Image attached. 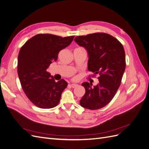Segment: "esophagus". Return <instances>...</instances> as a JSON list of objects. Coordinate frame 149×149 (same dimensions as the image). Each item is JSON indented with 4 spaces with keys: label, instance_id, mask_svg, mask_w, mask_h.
Wrapping results in <instances>:
<instances>
[{
    "label": "esophagus",
    "instance_id": "esophagus-1",
    "mask_svg": "<svg viewBox=\"0 0 149 149\" xmlns=\"http://www.w3.org/2000/svg\"><path fill=\"white\" fill-rule=\"evenodd\" d=\"M70 86H71V88H74L77 87L78 85V84H70Z\"/></svg>",
    "mask_w": 149,
    "mask_h": 149
}]
</instances>
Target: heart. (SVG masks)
Masks as SVG:
<instances>
[{"label": "heart", "mask_w": 149, "mask_h": 149, "mask_svg": "<svg viewBox=\"0 0 149 149\" xmlns=\"http://www.w3.org/2000/svg\"><path fill=\"white\" fill-rule=\"evenodd\" d=\"M74 79H76V78H74Z\"/></svg>", "instance_id": "heart-1"}]
</instances>
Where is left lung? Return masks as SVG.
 Instances as JSON below:
<instances>
[{"label": "left lung", "instance_id": "obj_1", "mask_svg": "<svg viewBox=\"0 0 149 149\" xmlns=\"http://www.w3.org/2000/svg\"><path fill=\"white\" fill-rule=\"evenodd\" d=\"M74 41L86 49L88 69L99 74V83L84 82L86 92L80 105L86 109L96 110L104 107L114 97L120 86L125 69V56L123 45L109 34L95 33L78 36Z\"/></svg>", "mask_w": 149, "mask_h": 149}]
</instances>
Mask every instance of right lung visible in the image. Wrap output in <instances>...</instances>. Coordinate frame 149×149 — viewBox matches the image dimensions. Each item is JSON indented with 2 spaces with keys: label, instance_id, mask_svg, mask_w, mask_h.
Wrapping results in <instances>:
<instances>
[{
  "label": "right lung",
  "instance_id": "obj_1",
  "mask_svg": "<svg viewBox=\"0 0 149 149\" xmlns=\"http://www.w3.org/2000/svg\"><path fill=\"white\" fill-rule=\"evenodd\" d=\"M74 37L38 34L20 48L18 56V76L26 96L36 106L49 109L59 103L68 83L64 79L56 82L47 69L57 60L58 53L70 45Z\"/></svg>",
  "mask_w": 149,
  "mask_h": 149
}]
</instances>
